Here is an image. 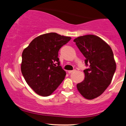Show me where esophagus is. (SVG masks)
I'll use <instances>...</instances> for the list:
<instances>
[{"label": "esophagus", "mask_w": 126, "mask_h": 126, "mask_svg": "<svg viewBox=\"0 0 126 126\" xmlns=\"http://www.w3.org/2000/svg\"><path fill=\"white\" fill-rule=\"evenodd\" d=\"M76 71V70H71V71H68V72L69 74H71V73H72V72H74Z\"/></svg>", "instance_id": "esophagus-1"}]
</instances>
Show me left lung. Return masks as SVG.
I'll return each instance as SVG.
<instances>
[{
	"mask_svg": "<svg viewBox=\"0 0 126 126\" xmlns=\"http://www.w3.org/2000/svg\"><path fill=\"white\" fill-rule=\"evenodd\" d=\"M89 65L84 70V79L78 83L77 89L87 99H95L102 95L110 84L116 70L112 50L99 36L86 35L74 40Z\"/></svg>",
	"mask_w": 126,
	"mask_h": 126,
	"instance_id": "left-lung-1",
	"label": "left lung"
}]
</instances>
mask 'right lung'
Masks as SVG:
<instances>
[{"mask_svg":"<svg viewBox=\"0 0 126 126\" xmlns=\"http://www.w3.org/2000/svg\"><path fill=\"white\" fill-rule=\"evenodd\" d=\"M71 38L55 32L40 35L32 40L22 52L21 71L29 86L37 94L48 96L64 79L58 51Z\"/></svg>","mask_w":126,"mask_h":126,"instance_id":"right-lung-1","label":"right lung"}]
</instances>
